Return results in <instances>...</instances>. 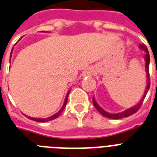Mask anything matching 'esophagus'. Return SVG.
<instances>
[{"label": "esophagus", "instance_id": "esophagus-1", "mask_svg": "<svg viewBox=\"0 0 157 157\" xmlns=\"http://www.w3.org/2000/svg\"><path fill=\"white\" fill-rule=\"evenodd\" d=\"M94 73V70L93 68H89L85 72V76H92Z\"/></svg>", "mask_w": 157, "mask_h": 157}]
</instances>
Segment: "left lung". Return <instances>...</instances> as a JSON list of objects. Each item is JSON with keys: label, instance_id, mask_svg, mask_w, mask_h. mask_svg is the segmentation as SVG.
<instances>
[{"label": "left lung", "instance_id": "obj_1", "mask_svg": "<svg viewBox=\"0 0 157 157\" xmlns=\"http://www.w3.org/2000/svg\"><path fill=\"white\" fill-rule=\"evenodd\" d=\"M140 48L142 50H144L145 52V56L144 59L146 63H145V70H146V72H147V86H146V90H145L144 94V96H143L142 99L140 100V101L136 105L133 107L130 108V109H126L125 111L121 112V113H118V114H109L108 112L105 111L104 109L101 107H100L98 105V104L97 103V101H95L94 98H93V103H94V106L96 107V109L99 111L101 114H102L103 116H105L106 118H114V119H119V118H123L125 117H128V116L132 115L133 114L136 113L138 111V109L141 107V105L143 104V101L144 100L145 97H146V94H147V91H148L149 88H150V76H149V63H150V56H149V52L148 50H147V47L144 45V44H140Z\"/></svg>", "mask_w": 157, "mask_h": 157}]
</instances>
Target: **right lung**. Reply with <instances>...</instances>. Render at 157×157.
<instances>
[{
  "mask_svg": "<svg viewBox=\"0 0 157 157\" xmlns=\"http://www.w3.org/2000/svg\"><path fill=\"white\" fill-rule=\"evenodd\" d=\"M11 54H12V52H11ZM67 97H68V94H67V96H66V98H65V101H64V103H63V107L61 108L60 109H59V111L57 112L56 114H54V115L51 116V117H49V118H31V117H28V116H26L28 118H30V119H31V120H34V121H37V122H41V123H44V122H48V121H50V120H53V119H55V118H58L59 116L60 115V114L62 113V111L63 110V109H64V107L66 106V104H67Z\"/></svg>",
  "mask_w": 157,
  "mask_h": 157,
  "instance_id": "1",
  "label": "right lung"
}]
</instances>
